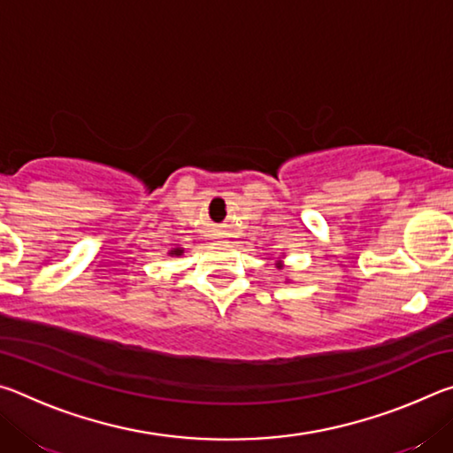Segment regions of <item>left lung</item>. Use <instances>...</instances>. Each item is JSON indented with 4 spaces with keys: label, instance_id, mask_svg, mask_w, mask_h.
<instances>
[{
    "label": "left lung",
    "instance_id": "8db88e82",
    "mask_svg": "<svg viewBox=\"0 0 453 453\" xmlns=\"http://www.w3.org/2000/svg\"><path fill=\"white\" fill-rule=\"evenodd\" d=\"M278 270H281V262H278Z\"/></svg>",
    "mask_w": 453,
    "mask_h": 453
}]
</instances>
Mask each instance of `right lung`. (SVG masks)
I'll use <instances>...</instances> for the list:
<instances>
[{
    "label": "right lung",
    "mask_w": 453,
    "mask_h": 453,
    "mask_svg": "<svg viewBox=\"0 0 453 453\" xmlns=\"http://www.w3.org/2000/svg\"><path fill=\"white\" fill-rule=\"evenodd\" d=\"M183 254V250L181 248H175V250H172L170 251V256H181Z\"/></svg>",
    "instance_id": "obj_1"
}]
</instances>
